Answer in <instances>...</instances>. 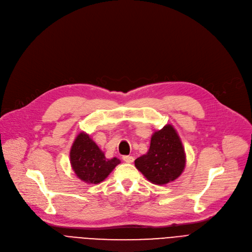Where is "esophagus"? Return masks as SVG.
<instances>
[{"label":"esophagus","instance_id":"obj_1","mask_svg":"<svg viewBox=\"0 0 252 252\" xmlns=\"http://www.w3.org/2000/svg\"><path fill=\"white\" fill-rule=\"evenodd\" d=\"M123 159H124V161L126 162V163H130V162L134 161V157H133V156H129V155H125V156L123 157Z\"/></svg>","mask_w":252,"mask_h":252}]
</instances>
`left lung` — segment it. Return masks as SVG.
<instances>
[{
    "label": "left lung",
    "mask_w": 252,
    "mask_h": 252,
    "mask_svg": "<svg viewBox=\"0 0 252 252\" xmlns=\"http://www.w3.org/2000/svg\"><path fill=\"white\" fill-rule=\"evenodd\" d=\"M186 164V155L181 139L171 125H166L151 137L146 154L135 160L136 167L148 181L165 185L178 179Z\"/></svg>",
    "instance_id": "left-lung-1"
}]
</instances>
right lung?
Returning <instances> with one entry per match:
<instances>
[{"label":"right lung","mask_w":252,"mask_h":252,"mask_svg":"<svg viewBox=\"0 0 252 252\" xmlns=\"http://www.w3.org/2000/svg\"><path fill=\"white\" fill-rule=\"evenodd\" d=\"M70 163L77 178L87 184H99L109 176L121 160L116 157L107 159L90 136L81 133L71 146Z\"/></svg>","instance_id":"right-lung-1"}]
</instances>
